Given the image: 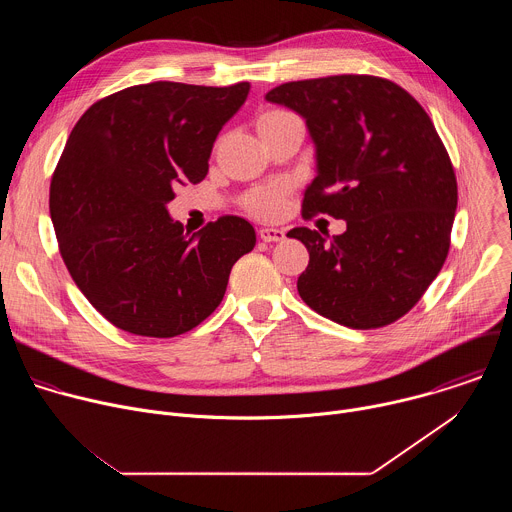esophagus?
Segmentation results:
<instances>
[{
  "mask_svg": "<svg viewBox=\"0 0 512 512\" xmlns=\"http://www.w3.org/2000/svg\"><path fill=\"white\" fill-rule=\"evenodd\" d=\"M259 237L265 243H277L285 239V231L283 229H275V227H263L259 229Z\"/></svg>",
  "mask_w": 512,
  "mask_h": 512,
  "instance_id": "1",
  "label": "esophagus"
}]
</instances>
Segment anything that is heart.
Instances as JSON below:
<instances>
[{
  "label": "heart",
  "mask_w": 512,
  "mask_h": 512,
  "mask_svg": "<svg viewBox=\"0 0 512 512\" xmlns=\"http://www.w3.org/2000/svg\"><path fill=\"white\" fill-rule=\"evenodd\" d=\"M285 117H289V113H285V111H267L259 117L257 125L263 127L267 123H273V121H279V119H285ZM285 190L287 188L283 184H267V186L255 188L247 194L245 204L251 212H255L259 216H265V218H273L283 210Z\"/></svg>",
  "instance_id": "b5f03b06"
}]
</instances>
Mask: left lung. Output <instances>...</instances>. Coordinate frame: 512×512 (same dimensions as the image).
Listing matches in <instances>:
<instances>
[{
  "label": "left lung",
  "mask_w": 512,
  "mask_h": 512,
  "mask_svg": "<svg viewBox=\"0 0 512 512\" xmlns=\"http://www.w3.org/2000/svg\"><path fill=\"white\" fill-rule=\"evenodd\" d=\"M265 99L296 111L314 143L304 214L346 221L332 239L306 227L287 233L310 253L298 277L302 300L354 330L399 320L440 273L458 206L429 115L399 85L369 75L285 83Z\"/></svg>",
  "instance_id": "obj_1"
}]
</instances>
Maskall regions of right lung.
I'll return each mask as SVG.
<instances>
[{"instance_id": "right-lung-1", "label": "right lung", "mask_w": 512, "mask_h": 512, "mask_svg": "<svg viewBox=\"0 0 512 512\" xmlns=\"http://www.w3.org/2000/svg\"><path fill=\"white\" fill-rule=\"evenodd\" d=\"M249 83L198 87L158 81L91 105L72 127L50 184L60 255L83 296L113 326L152 338L184 334L223 302L255 229L223 216L184 233L174 188L208 172L218 131Z\"/></svg>"}]
</instances>
